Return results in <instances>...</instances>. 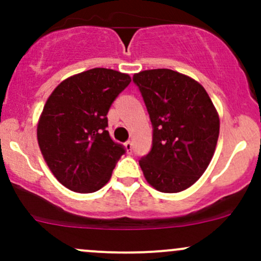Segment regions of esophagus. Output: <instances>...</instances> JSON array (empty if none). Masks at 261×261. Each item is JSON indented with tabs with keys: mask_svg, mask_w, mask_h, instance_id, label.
<instances>
[{
	"mask_svg": "<svg viewBox=\"0 0 261 261\" xmlns=\"http://www.w3.org/2000/svg\"><path fill=\"white\" fill-rule=\"evenodd\" d=\"M125 147H126V150H127L128 154H131V151H133V141H130V140L126 141Z\"/></svg>",
	"mask_w": 261,
	"mask_h": 261,
	"instance_id": "obj_1",
	"label": "esophagus"
}]
</instances>
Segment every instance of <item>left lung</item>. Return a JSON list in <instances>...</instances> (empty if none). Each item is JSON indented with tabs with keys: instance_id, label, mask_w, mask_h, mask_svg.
I'll list each match as a JSON object with an SVG mask.
<instances>
[{
	"instance_id": "obj_1",
	"label": "left lung",
	"mask_w": 261,
	"mask_h": 261,
	"mask_svg": "<svg viewBox=\"0 0 261 261\" xmlns=\"http://www.w3.org/2000/svg\"><path fill=\"white\" fill-rule=\"evenodd\" d=\"M152 125V145L139 160L150 186L178 193L199 179L211 162L220 118L206 89L172 69L136 73Z\"/></svg>"
}]
</instances>
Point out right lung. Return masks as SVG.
I'll return each mask as SVG.
<instances>
[{"mask_svg":"<svg viewBox=\"0 0 261 261\" xmlns=\"http://www.w3.org/2000/svg\"><path fill=\"white\" fill-rule=\"evenodd\" d=\"M130 82L125 73L93 68L67 78L50 94L38 123V143L54 177L70 191L101 189L126 152L106 127L110 107Z\"/></svg>","mask_w":261,"mask_h":261,"instance_id":"right-lung-1","label":"right lung"}]
</instances>
